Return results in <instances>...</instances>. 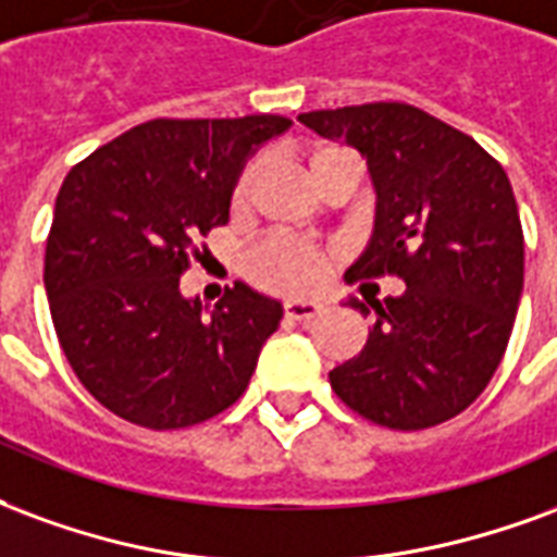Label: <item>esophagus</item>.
I'll return each mask as SVG.
<instances>
[{"label": "esophagus", "mask_w": 557, "mask_h": 557, "mask_svg": "<svg viewBox=\"0 0 557 557\" xmlns=\"http://www.w3.org/2000/svg\"><path fill=\"white\" fill-rule=\"evenodd\" d=\"M323 311L318 299H287L284 302V314L290 320H299V323H308V320H314Z\"/></svg>", "instance_id": "34e87169"}]
</instances>
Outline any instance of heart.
Returning a JSON list of instances; mask_svg holds the SVG:
<instances>
[{"instance_id": "b5f03b06", "label": "heart", "mask_w": 557, "mask_h": 557, "mask_svg": "<svg viewBox=\"0 0 557 557\" xmlns=\"http://www.w3.org/2000/svg\"><path fill=\"white\" fill-rule=\"evenodd\" d=\"M326 153H335V150H323L311 162L323 160ZM251 181H255V169H246L239 174L237 189H234L237 205L246 201ZM323 267H326V255L308 243H296V239H267L249 255V273L255 275V282L282 290V294H306L308 287L318 284Z\"/></svg>"}]
</instances>
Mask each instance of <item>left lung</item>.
I'll return each mask as SVG.
<instances>
[{"instance_id": "left-lung-1", "label": "left lung", "mask_w": 557, "mask_h": 557, "mask_svg": "<svg viewBox=\"0 0 557 557\" xmlns=\"http://www.w3.org/2000/svg\"><path fill=\"white\" fill-rule=\"evenodd\" d=\"M371 174L373 231L344 282L395 273L407 290L350 299L368 344L329 371L335 395L392 430L460 416L493 380L522 296V225L505 169L472 136L407 103L302 112Z\"/></svg>"}]
</instances>
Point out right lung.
Segmentation results:
<instances>
[{
  "label": "right lung",
  "instance_id": "1",
  "mask_svg": "<svg viewBox=\"0 0 557 557\" xmlns=\"http://www.w3.org/2000/svg\"><path fill=\"white\" fill-rule=\"evenodd\" d=\"M282 115L157 117L64 177L47 239L52 323L79 383L117 418L177 430L228 409L284 308L237 282L216 308L184 296L195 239L231 216L251 153Z\"/></svg>",
  "mask_w": 557,
  "mask_h": 557
}]
</instances>
